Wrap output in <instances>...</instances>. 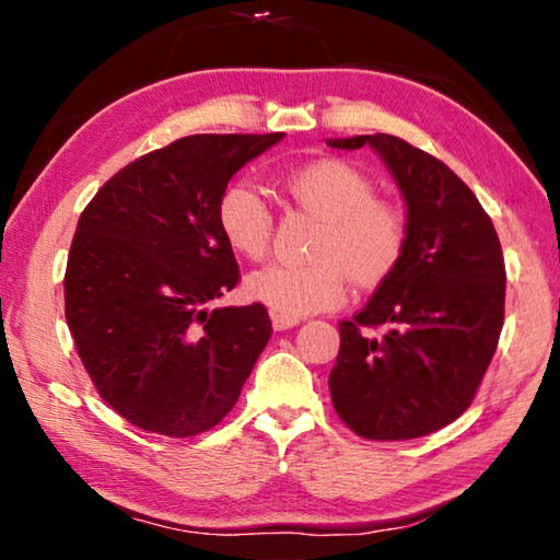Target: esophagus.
Returning a JSON list of instances; mask_svg holds the SVG:
<instances>
[{
  "instance_id": "obj_1",
  "label": "esophagus",
  "mask_w": 560,
  "mask_h": 560,
  "mask_svg": "<svg viewBox=\"0 0 560 560\" xmlns=\"http://www.w3.org/2000/svg\"><path fill=\"white\" fill-rule=\"evenodd\" d=\"M271 326L273 330H289L293 326H299V318H289V316H281V314H271Z\"/></svg>"
}]
</instances>
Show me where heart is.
I'll use <instances>...</instances> for the list:
<instances>
[{"instance_id":"obj_1","label":"heart","mask_w":560,"mask_h":560,"mask_svg":"<svg viewBox=\"0 0 560 560\" xmlns=\"http://www.w3.org/2000/svg\"><path fill=\"white\" fill-rule=\"evenodd\" d=\"M289 200L320 222L306 264H273L246 279V293L273 314L301 318L334 308L346 296V277L358 289L381 287L400 267L407 249V214L375 197L363 170L346 160H316L281 177ZM224 242L244 259L269 254L273 214L246 183H234L217 202Z\"/></svg>"}]
</instances>
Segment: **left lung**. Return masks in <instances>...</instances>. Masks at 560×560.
<instances>
[{
	"label": "left lung",
	"mask_w": 560,
	"mask_h": 560,
	"mask_svg": "<svg viewBox=\"0 0 560 560\" xmlns=\"http://www.w3.org/2000/svg\"><path fill=\"white\" fill-rule=\"evenodd\" d=\"M328 145L381 155L410 230L400 267L338 324L330 397L358 438H422L467 410L494 358L506 296L499 236L471 189L402 138L375 132Z\"/></svg>",
	"instance_id": "1"
}]
</instances>
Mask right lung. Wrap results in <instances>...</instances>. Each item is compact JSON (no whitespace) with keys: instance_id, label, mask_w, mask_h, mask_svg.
<instances>
[{"instance_id":"right-lung-1","label":"right lung","mask_w":560,"mask_h":560,"mask_svg":"<svg viewBox=\"0 0 560 560\" xmlns=\"http://www.w3.org/2000/svg\"><path fill=\"white\" fill-rule=\"evenodd\" d=\"M281 138H179L132 160L81 212L63 277L66 324L98 395L140 430H212L269 343L261 303H207L240 283L217 202L236 170Z\"/></svg>"}]
</instances>
